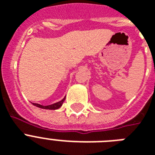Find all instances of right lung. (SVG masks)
<instances>
[{
    "label": "right lung",
    "mask_w": 155,
    "mask_h": 155,
    "mask_svg": "<svg viewBox=\"0 0 155 155\" xmlns=\"http://www.w3.org/2000/svg\"><path fill=\"white\" fill-rule=\"evenodd\" d=\"M65 101V97L63 98L61 101L59 102H57V103H54L53 104H51V105H47V106H43V105H41L39 104H36V103H33V104L35 106H37L38 108H44V109H58L59 108L62 106L63 104V101Z\"/></svg>",
    "instance_id": "add662e5"
}]
</instances>
